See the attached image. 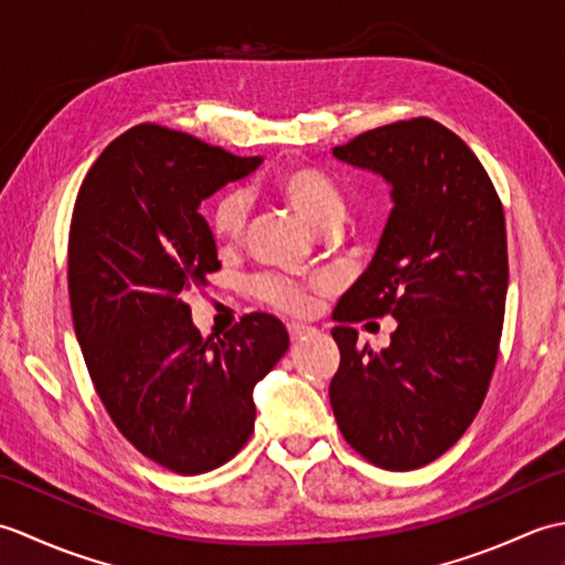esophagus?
<instances>
[{"instance_id":"1","label":"esophagus","mask_w":565,"mask_h":565,"mask_svg":"<svg viewBox=\"0 0 565 565\" xmlns=\"http://www.w3.org/2000/svg\"><path fill=\"white\" fill-rule=\"evenodd\" d=\"M286 330H289L291 342H301V340L310 338V334L316 332L310 326H298V322H289V326H286Z\"/></svg>"}]
</instances>
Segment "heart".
Wrapping results in <instances>:
<instances>
[{
    "label": "heart",
    "mask_w": 565,
    "mask_h": 565,
    "mask_svg": "<svg viewBox=\"0 0 565 565\" xmlns=\"http://www.w3.org/2000/svg\"><path fill=\"white\" fill-rule=\"evenodd\" d=\"M274 194L284 199L318 233H334L347 218L342 189L316 167H286L271 177ZM249 215L245 191L227 189L213 201L209 225L218 243H235L243 237ZM252 291L262 303L291 316H306L313 308V296L306 284L276 274H262L252 281Z\"/></svg>",
    "instance_id": "obj_1"
}]
</instances>
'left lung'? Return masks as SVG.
I'll use <instances>...</instances> for the list:
<instances>
[{
	"label": "left lung",
	"mask_w": 565,
	"mask_h": 565,
	"mask_svg": "<svg viewBox=\"0 0 565 565\" xmlns=\"http://www.w3.org/2000/svg\"><path fill=\"white\" fill-rule=\"evenodd\" d=\"M332 154L381 174L393 201L332 313V413L366 461L413 471L461 439L488 393L508 296L505 213L471 148L431 118L366 130ZM383 315L399 320L387 350L356 345L353 322Z\"/></svg>",
	"instance_id": "left-lung-1"
}]
</instances>
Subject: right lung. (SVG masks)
Masks as SVG:
<instances>
[{"label":"right lung","instance_id":"obj_1","mask_svg":"<svg viewBox=\"0 0 565 565\" xmlns=\"http://www.w3.org/2000/svg\"><path fill=\"white\" fill-rule=\"evenodd\" d=\"M259 164L140 124L99 154L72 211L70 308L94 388L142 456L182 476L245 447L252 391L289 350L274 316L249 313L203 338L186 303L221 269L201 201Z\"/></svg>","mask_w":565,"mask_h":565}]
</instances>
